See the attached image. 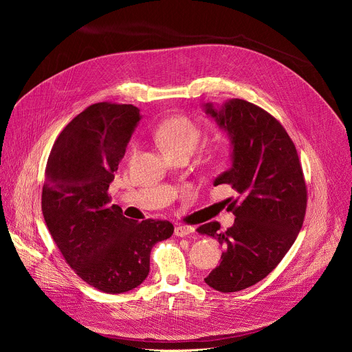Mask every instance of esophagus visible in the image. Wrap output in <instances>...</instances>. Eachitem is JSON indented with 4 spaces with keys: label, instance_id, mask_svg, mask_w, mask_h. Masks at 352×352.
<instances>
[{
    "label": "esophagus",
    "instance_id": "esophagus-1",
    "mask_svg": "<svg viewBox=\"0 0 352 352\" xmlns=\"http://www.w3.org/2000/svg\"><path fill=\"white\" fill-rule=\"evenodd\" d=\"M193 231L195 228L190 226H177L174 230V234L177 236H186V235H190Z\"/></svg>",
    "mask_w": 352,
    "mask_h": 352
}]
</instances>
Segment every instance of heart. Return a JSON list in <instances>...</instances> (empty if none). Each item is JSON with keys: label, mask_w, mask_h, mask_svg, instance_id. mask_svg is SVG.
Returning <instances> with one entry per match:
<instances>
[{"label": "heart", "mask_w": 352, "mask_h": 352, "mask_svg": "<svg viewBox=\"0 0 352 352\" xmlns=\"http://www.w3.org/2000/svg\"><path fill=\"white\" fill-rule=\"evenodd\" d=\"M156 139L168 156L181 153L192 155L202 139V129L188 117H173L157 126ZM132 150L136 152V146Z\"/></svg>", "instance_id": "b5f03b06"}]
</instances>
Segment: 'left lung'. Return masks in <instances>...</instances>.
Wrapping results in <instances>:
<instances>
[{
	"instance_id": "1",
	"label": "left lung",
	"mask_w": 352,
	"mask_h": 352,
	"mask_svg": "<svg viewBox=\"0 0 352 352\" xmlns=\"http://www.w3.org/2000/svg\"><path fill=\"white\" fill-rule=\"evenodd\" d=\"M205 113L232 146V164L214 185L228 184L236 193L227 199L232 227L219 231L212 221L197 228L226 248L205 281L220 292H235L263 280L292 246L304 224L307 185L294 142L267 111L231 98L221 107L208 103Z\"/></svg>"
}]
</instances>
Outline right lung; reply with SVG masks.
Segmentation results:
<instances>
[{
  "label": "right lung",
  "mask_w": 352,
  "mask_h": 352,
  "mask_svg": "<svg viewBox=\"0 0 352 352\" xmlns=\"http://www.w3.org/2000/svg\"><path fill=\"white\" fill-rule=\"evenodd\" d=\"M139 120L132 104L89 106L63 129L45 167L41 210L47 228L72 270L107 294L142 284L150 250L174 232L167 220L133 221L110 205L109 186Z\"/></svg>",
  "instance_id": "1"
}]
</instances>
